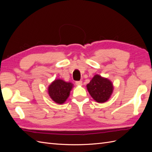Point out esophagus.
I'll return each mask as SVG.
<instances>
[{"mask_svg":"<svg viewBox=\"0 0 152 152\" xmlns=\"http://www.w3.org/2000/svg\"><path fill=\"white\" fill-rule=\"evenodd\" d=\"M76 84L77 86H82V81H76Z\"/></svg>","mask_w":152,"mask_h":152,"instance_id":"obj_1","label":"esophagus"}]
</instances>
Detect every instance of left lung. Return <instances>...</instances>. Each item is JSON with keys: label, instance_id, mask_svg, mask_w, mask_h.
<instances>
[{"label": "left lung", "instance_id": "left-lung-1", "mask_svg": "<svg viewBox=\"0 0 152 152\" xmlns=\"http://www.w3.org/2000/svg\"><path fill=\"white\" fill-rule=\"evenodd\" d=\"M89 94L99 103L107 101L113 91V85L109 80L95 75L87 85Z\"/></svg>", "mask_w": 152, "mask_h": 152}]
</instances>
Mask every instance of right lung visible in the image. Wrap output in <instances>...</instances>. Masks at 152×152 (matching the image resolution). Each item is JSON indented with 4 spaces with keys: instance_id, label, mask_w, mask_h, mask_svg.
<instances>
[{
    "instance_id": "right-lung-1",
    "label": "right lung",
    "mask_w": 152,
    "mask_h": 152,
    "mask_svg": "<svg viewBox=\"0 0 152 152\" xmlns=\"http://www.w3.org/2000/svg\"><path fill=\"white\" fill-rule=\"evenodd\" d=\"M72 84L62 80H56L48 87V93L51 99L57 104H63L69 96Z\"/></svg>"
}]
</instances>
